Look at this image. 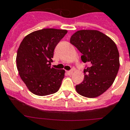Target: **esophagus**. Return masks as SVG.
Here are the masks:
<instances>
[{"mask_svg":"<svg viewBox=\"0 0 130 130\" xmlns=\"http://www.w3.org/2000/svg\"><path fill=\"white\" fill-rule=\"evenodd\" d=\"M73 73V70H70V71H68L67 72V74H68V75H72V74Z\"/></svg>","mask_w":130,"mask_h":130,"instance_id":"34e87169","label":"esophagus"}]
</instances>
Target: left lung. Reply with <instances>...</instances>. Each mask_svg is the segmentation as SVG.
Returning a JSON list of instances; mask_svg holds the SVG:
<instances>
[{
  "label": "left lung",
  "mask_w": 130,
  "mask_h": 130,
  "mask_svg": "<svg viewBox=\"0 0 130 130\" xmlns=\"http://www.w3.org/2000/svg\"><path fill=\"white\" fill-rule=\"evenodd\" d=\"M70 43L82 54L85 66L83 82L76 85V92L87 98L101 95L113 84L119 72V53L116 44L97 30H79L72 36Z\"/></svg>",
  "instance_id": "8db88e82"
}]
</instances>
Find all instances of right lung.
Masks as SVG:
<instances>
[{"label":"right lung","instance_id":"add662e5","mask_svg":"<svg viewBox=\"0 0 130 130\" xmlns=\"http://www.w3.org/2000/svg\"><path fill=\"white\" fill-rule=\"evenodd\" d=\"M68 31L43 29L23 38L16 56L17 69L29 90L38 96L56 93L60 88L65 70L51 68L54 51Z\"/></svg>","mask_w":130,"mask_h":130}]
</instances>
